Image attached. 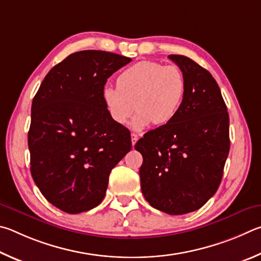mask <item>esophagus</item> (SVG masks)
I'll return each instance as SVG.
<instances>
[{"label": "esophagus", "instance_id": "34e87169", "mask_svg": "<svg viewBox=\"0 0 261 261\" xmlns=\"http://www.w3.org/2000/svg\"><path fill=\"white\" fill-rule=\"evenodd\" d=\"M130 138H132V145H135V143L138 142V140H139V135L138 134H135V133H133L130 135Z\"/></svg>", "mask_w": 261, "mask_h": 261}]
</instances>
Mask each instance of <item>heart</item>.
<instances>
[{
	"label": "heart",
	"instance_id": "b5f03b06",
	"mask_svg": "<svg viewBox=\"0 0 261 261\" xmlns=\"http://www.w3.org/2000/svg\"><path fill=\"white\" fill-rule=\"evenodd\" d=\"M186 95V79L176 65L142 61L126 68L117 77V87H105L102 98L114 122L125 125L134 112V129L153 122L166 125L179 113Z\"/></svg>",
	"mask_w": 261,
	"mask_h": 261
}]
</instances>
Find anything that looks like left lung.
<instances>
[{
    "instance_id": "obj_1",
    "label": "left lung",
    "mask_w": 261,
    "mask_h": 261,
    "mask_svg": "<svg viewBox=\"0 0 261 261\" xmlns=\"http://www.w3.org/2000/svg\"><path fill=\"white\" fill-rule=\"evenodd\" d=\"M186 95L176 117L135 144L143 157L141 189L152 207L172 216L194 212L216 194L229 153V116L211 73L182 55Z\"/></svg>"
}]
</instances>
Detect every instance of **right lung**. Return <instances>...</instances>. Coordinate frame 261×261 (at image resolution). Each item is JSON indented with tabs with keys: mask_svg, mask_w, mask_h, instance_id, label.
Returning a JSON list of instances; mask_svg holds the SVG:
<instances>
[{
	"mask_svg": "<svg viewBox=\"0 0 261 261\" xmlns=\"http://www.w3.org/2000/svg\"><path fill=\"white\" fill-rule=\"evenodd\" d=\"M132 61L100 50L71 54L55 65L32 102L31 174L44 198L76 214L102 202L112 168L132 149L102 98L108 77Z\"/></svg>",
	"mask_w": 261,
	"mask_h": 261,
	"instance_id": "add662e5",
	"label": "right lung"
}]
</instances>
